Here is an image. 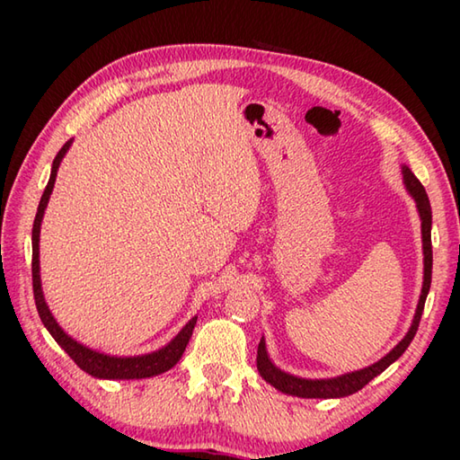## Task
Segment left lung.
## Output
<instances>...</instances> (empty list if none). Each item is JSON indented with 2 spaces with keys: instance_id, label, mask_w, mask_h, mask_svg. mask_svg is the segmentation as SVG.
I'll return each instance as SVG.
<instances>
[{
  "instance_id": "8db88e82",
  "label": "left lung",
  "mask_w": 460,
  "mask_h": 460,
  "mask_svg": "<svg viewBox=\"0 0 460 460\" xmlns=\"http://www.w3.org/2000/svg\"><path fill=\"white\" fill-rule=\"evenodd\" d=\"M402 173H403V183L407 193L411 195L417 211H419V219H421V241H423V287H421V295H419V302L415 308V316L411 326H409L407 334L399 344L381 358L376 364H371L367 367H361L356 371H348V374H341L336 377H324V379H308V377H298L292 376L288 371L277 367L272 364V359L267 351V341L265 336L259 341V349H257V369L261 377L270 384L279 392L287 394V395H295V397H305V399H338V397H346L359 392L361 387L367 385L371 379L377 377L381 371H385L389 366L394 364L395 359L403 356V351L411 344V340L417 334L419 328V320H421L423 308H425V300L429 295V288H431V270H433V249H431V223H433V215H431V203H429L427 191L415 178V173L407 168V165H402Z\"/></svg>"
}]
</instances>
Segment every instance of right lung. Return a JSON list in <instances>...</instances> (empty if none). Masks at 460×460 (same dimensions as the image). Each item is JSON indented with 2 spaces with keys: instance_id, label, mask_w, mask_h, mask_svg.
<instances>
[{
  "instance_id": "add662e5",
  "label": "right lung",
  "mask_w": 460,
  "mask_h": 460,
  "mask_svg": "<svg viewBox=\"0 0 460 460\" xmlns=\"http://www.w3.org/2000/svg\"><path fill=\"white\" fill-rule=\"evenodd\" d=\"M73 140H68L58 154L55 155L53 165H51V178L47 181V188L41 195V201H39L37 215L33 221V262H31V270H33V296H35V306L39 312V318H41L43 326L49 330V334L55 338V341L61 346L71 359L75 361L86 374L99 379H142V377H154L160 376L164 371L172 369L175 364H178L181 354L185 351V346L193 334L195 322H198V316H193L188 324H185L178 334H175L168 344L164 348L150 351V354H142V356H111L104 354V351L93 349L89 346L76 341L73 336H68L66 332L58 326V322L55 320L53 312L49 310L45 295H43V287H41V267H39V235H41V223H43V215L47 209L49 198H51L53 188H55V180H57V172L58 165H61L63 158L66 155L68 148H71Z\"/></svg>"
}]
</instances>
